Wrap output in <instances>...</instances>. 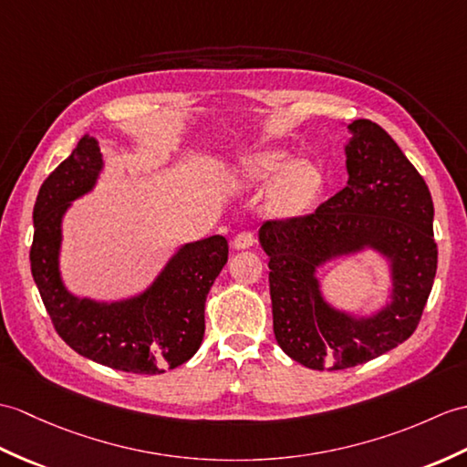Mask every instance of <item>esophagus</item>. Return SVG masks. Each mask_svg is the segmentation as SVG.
<instances>
[{
  "mask_svg": "<svg viewBox=\"0 0 467 467\" xmlns=\"http://www.w3.org/2000/svg\"><path fill=\"white\" fill-rule=\"evenodd\" d=\"M253 244H254V233L251 231H241L233 238V246L238 248V251H243V248H251Z\"/></svg>",
  "mask_w": 467,
  "mask_h": 467,
  "instance_id": "obj_1",
  "label": "esophagus"
}]
</instances>
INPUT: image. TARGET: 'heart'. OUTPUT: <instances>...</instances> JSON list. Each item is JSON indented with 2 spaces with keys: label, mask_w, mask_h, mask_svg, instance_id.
Segmentation results:
<instances>
[{
  "label": "heart",
  "mask_w": 467,
  "mask_h": 467,
  "mask_svg": "<svg viewBox=\"0 0 467 467\" xmlns=\"http://www.w3.org/2000/svg\"><path fill=\"white\" fill-rule=\"evenodd\" d=\"M273 182L275 184L268 194L270 207L280 214H298L317 199L322 177L310 162H290L280 150L248 155L241 159L233 172V184L243 191H260Z\"/></svg>",
  "instance_id": "obj_1"
}]
</instances>
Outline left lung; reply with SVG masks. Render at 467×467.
Wrapping results in <instances>:
<instances>
[{"label": "left lung", "mask_w": 467, "mask_h": 467, "mask_svg": "<svg viewBox=\"0 0 467 467\" xmlns=\"http://www.w3.org/2000/svg\"><path fill=\"white\" fill-rule=\"evenodd\" d=\"M346 143L348 184L305 216L266 221L273 327L280 348L312 370H344L386 354L418 328L438 268L426 181L380 125L358 119ZM372 247L390 260L393 298L372 317H352L321 296L316 270Z\"/></svg>", "instance_id": "1"}]
</instances>
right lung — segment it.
Returning a JSON list of instances; mask_svg holds the SVG:
<instances>
[{
	"label": "right lung",
	"mask_w": 467,
	"mask_h": 467,
	"mask_svg": "<svg viewBox=\"0 0 467 467\" xmlns=\"http://www.w3.org/2000/svg\"><path fill=\"white\" fill-rule=\"evenodd\" d=\"M103 169L99 140L85 135L43 181L34 207L31 275L57 334L93 362L133 374H162L191 360L204 336V302L229 260L221 234L182 244L140 295L97 302L65 288L59 273L61 221Z\"/></svg>",
	"instance_id": "1"
}]
</instances>
